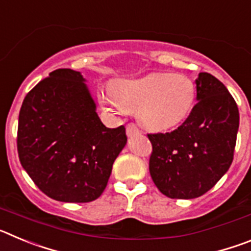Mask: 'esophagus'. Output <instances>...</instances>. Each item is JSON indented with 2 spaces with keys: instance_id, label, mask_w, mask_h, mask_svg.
I'll return each instance as SVG.
<instances>
[{
  "instance_id": "obj_1",
  "label": "esophagus",
  "mask_w": 251,
  "mask_h": 251,
  "mask_svg": "<svg viewBox=\"0 0 251 251\" xmlns=\"http://www.w3.org/2000/svg\"><path fill=\"white\" fill-rule=\"evenodd\" d=\"M126 132H127L128 137H132V136H134V134H138L139 129L137 128L136 124L130 123V124H128V126H127V129H126Z\"/></svg>"
}]
</instances>
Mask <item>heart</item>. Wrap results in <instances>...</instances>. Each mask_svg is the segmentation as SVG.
<instances>
[{"label":"heart","instance_id":"heart-1","mask_svg":"<svg viewBox=\"0 0 251 251\" xmlns=\"http://www.w3.org/2000/svg\"><path fill=\"white\" fill-rule=\"evenodd\" d=\"M196 99L194 81L183 74L151 73L123 79L99 93L104 108L118 114L137 109V118L150 130H167L187 118Z\"/></svg>","mask_w":251,"mask_h":251}]
</instances>
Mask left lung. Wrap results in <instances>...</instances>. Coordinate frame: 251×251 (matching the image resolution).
Returning <instances> with one entry per match:
<instances>
[{
    "label": "left lung",
    "mask_w": 251,
    "mask_h": 251,
    "mask_svg": "<svg viewBox=\"0 0 251 251\" xmlns=\"http://www.w3.org/2000/svg\"><path fill=\"white\" fill-rule=\"evenodd\" d=\"M196 105L170 133L148 134L153 152L150 174L159 191L171 199L206 194L231 166L239 130V109L219 79L200 73Z\"/></svg>",
    "instance_id": "1"
}]
</instances>
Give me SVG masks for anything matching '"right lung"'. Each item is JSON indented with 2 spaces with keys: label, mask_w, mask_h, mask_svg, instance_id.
Segmentation results:
<instances>
[{
  "label": "right lung",
  "mask_w": 251,
  "mask_h": 251,
  "mask_svg": "<svg viewBox=\"0 0 251 251\" xmlns=\"http://www.w3.org/2000/svg\"><path fill=\"white\" fill-rule=\"evenodd\" d=\"M80 72L57 69L24 99L17 151L35 185L61 202L97 200L126 145L123 126L106 128Z\"/></svg>",
  "instance_id": "obj_1"
}]
</instances>
